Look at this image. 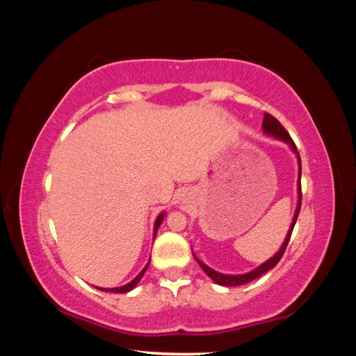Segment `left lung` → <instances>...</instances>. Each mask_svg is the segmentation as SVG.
Masks as SVG:
<instances>
[{"instance_id": "1", "label": "left lung", "mask_w": 356, "mask_h": 356, "mask_svg": "<svg viewBox=\"0 0 356 356\" xmlns=\"http://www.w3.org/2000/svg\"><path fill=\"white\" fill-rule=\"evenodd\" d=\"M263 132H264L267 136H272V138H275V139H279V141L285 143V144L291 148V152H293V153L296 154V157H297V165H298L297 208H296V212H294L293 221H291V225H289V229H288V233H286V236H285V239H284L281 248H279V251H277L273 257L268 258L267 261H264L263 264L255 267L254 270H251V272L241 273V275L220 273V272H217V270H213V268H211L209 266L204 264L203 261H200L199 258L196 257V254L193 252V257H195V260H196V261L199 263V266L202 267V270H203L204 273H207L215 284H218V285H221V286H239V285H245V284H248V282L254 281V279L260 277L261 275L267 273L268 270H270V268H273V267L279 263V260H281L284 252H285V250H286V245H288V242H289L291 233H293V229H294V225H296V221H297V217H298V212H300V207H301V184H300V182H301V160H300V154H298V152H297V147H296V144L293 143V139H291L289 134L284 129V126H282L281 123H279V122L276 120V118H275L273 115H270V114H264Z\"/></svg>"}]
</instances>
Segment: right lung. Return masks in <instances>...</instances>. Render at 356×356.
Instances as JSON below:
<instances>
[{
	"label": "right lung",
	"instance_id": "add662e5",
	"mask_svg": "<svg viewBox=\"0 0 356 356\" xmlns=\"http://www.w3.org/2000/svg\"><path fill=\"white\" fill-rule=\"evenodd\" d=\"M165 217H166V212H160L159 215H157V218H156V221H154V229H153V238H156V233H157V230H159V227H160V224H161V221L165 220ZM149 266V260H148V263L145 264V267L143 268L141 272L138 273V276H135L131 282H127L126 285H122V286H115V288H102V286H96L98 288L99 291H104V293H118V294H123V293H129V291H132L138 284H139V281H141L143 279V276H144V273H145V270H147V267Z\"/></svg>",
	"mask_w": 356,
	"mask_h": 356
}]
</instances>
